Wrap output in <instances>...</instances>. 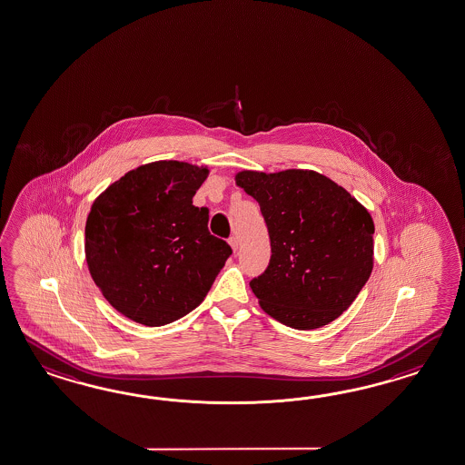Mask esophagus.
I'll list each match as a JSON object with an SVG mask.
<instances>
[{
  "label": "esophagus",
  "instance_id": "1",
  "mask_svg": "<svg viewBox=\"0 0 465 465\" xmlns=\"http://www.w3.org/2000/svg\"><path fill=\"white\" fill-rule=\"evenodd\" d=\"M228 243H230V247L233 249V252H237L238 245H240V242H238V237H235V235H233V237L228 238Z\"/></svg>",
  "mask_w": 465,
  "mask_h": 465
}]
</instances>
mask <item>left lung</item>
Masks as SVG:
<instances>
[{
  "mask_svg": "<svg viewBox=\"0 0 465 465\" xmlns=\"http://www.w3.org/2000/svg\"><path fill=\"white\" fill-rule=\"evenodd\" d=\"M261 204L271 262L250 281L269 316L294 329L326 326L351 306L373 271V218L316 171H240Z\"/></svg>",
  "mask_w": 465,
  "mask_h": 465,
  "instance_id": "1",
  "label": "left lung"
}]
</instances>
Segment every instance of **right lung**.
<instances>
[{
  "instance_id": "1",
  "label": "right lung",
  "mask_w": 465,
  "mask_h": 465,
  "mask_svg": "<svg viewBox=\"0 0 465 465\" xmlns=\"http://www.w3.org/2000/svg\"><path fill=\"white\" fill-rule=\"evenodd\" d=\"M208 170L156 161L125 173L94 202L85 259L94 282L121 314L164 326L200 306L232 249L208 232L193 196Z\"/></svg>"
}]
</instances>
